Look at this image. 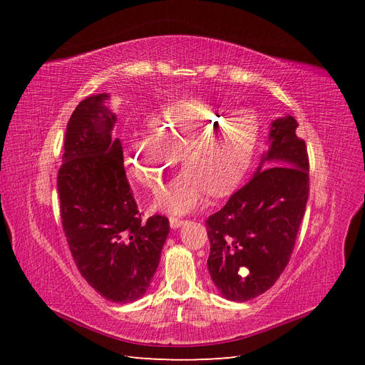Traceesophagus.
<instances>
[{
	"instance_id": "1",
	"label": "esophagus",
	"mask_w": 365,
	"mask_h": 365,
	"mask_svg": "<svg viewBox=\"0 0 365 365\" xmlns=\"http://www.w3.org/2000/svg\"><path fill=\"white\" fill-rule=\"evenodd\" d=\"M169 222H170V227H172V228H180V227L185 222V219L176 217V216H170V217H169Z\"/></svg>"
}]
</instances>
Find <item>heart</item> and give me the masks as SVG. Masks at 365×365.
<instances>
[{
    "instance_id": "heart-1",
    "label": "heart",
    "mask_w": 365,
    "mask_h": 365,
    "mask_svg": "<svg viewBox=\"0 0 365 365\" xmlns=\"http://www.w3.org/2000/svg\"><path fill=\"white\" fill-rule=\"evenodd\" d=\"M152 137L134 138L128 161L135 178L160 190L178 155L185 169L160 195L157 205L172 215L200 208L208 190L231 192L244 178L259 138V118L250 109H233L207 101H180L153 115Z\"/></svg>"
}]
</instances>
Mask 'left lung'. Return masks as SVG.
<instances>
[{"label":"left lung","instance_id":"obj_1","mask_svg":"<svg viewBox=\"0 0 365 365\" xmlns=\"http://www.w3.org/2000/svg\"><path fill=\"white\" fill-rule=\"evenodd\" d=\"M291 115L272 121L259 172L205 220L208 272L224 297L248 302L267 292L289 263L309 197V157Z\"/></svg>","mask_w":365,"mask_h":365}]
</instances>
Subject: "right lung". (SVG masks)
<instances>
[{
  "instance_id": "add662e5",
  "label": "right lung",
  "mask_w": 365,
  "mask_h": 365,
  "mask_svg": "<svg viewBox=\"0 0 365 365\" xmlns=\"http://www.w3.org/2000/svg\"><path fill=\"white\" fill-rule=\"evenodd\" d=\"M108 96L76 106L63 138L58 170L61 220L82 277L106 300L130 303L149 288L169 235V219H143L111 132L115 115Z\"/></svg>"
}]
</instances>
